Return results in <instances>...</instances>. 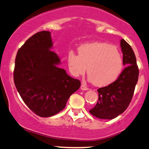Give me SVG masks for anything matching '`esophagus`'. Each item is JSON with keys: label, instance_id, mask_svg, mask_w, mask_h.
<instances>
[{"label": "esophagus", "instance_id": "34e87169", "mask_svg": "<svg viewBox=\"0 0 149 149\" xmlns=\"http://www.w3.org/2000/svg\"><path fill=\"white\" fill-rule=\"evenodd\" d=\"M80 88L82 91H88V90H89V88L86 86V84H83V83L81 84Z\"/></svg>", "mask_w": 149, "mask_h": 149}]
</instances>
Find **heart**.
<instances>
[{"label":"heart","mask_w":149,"mask_h":149,"mask_svg":"<svg viewBox=\"0 0 149 149\" xmlns=\"http://www.w3.org/2000/svg\"><path fill=\"white\" fill-rule=\"evenodd\" d=\"M68 63L75 76L86 71L88 79L97 86L109 85L117 79L123 69V57L120 52L111 44L92 42L81 45L78 54L70 51Z\"/></svg>","instance_id":"heart-1"}]
</instances>
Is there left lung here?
Returning <instances> with one entry per match:
<instances>
[{
    "mask_svg": "<svg viewBox=\"0 0 149 149\" xmlns=\"http://www.w3.org/2000/svg\"><path fill=\"white\" fill-rule=\"evenodd\" d=\"M123 64L126 66L116 81L97 90L98 100L89 111L97 118L112 119L124 112L129 106L136 85L139 70L132 49L124 40L120 41Z\"/></svg>",
    "mask_w": 149,
    "mask_h": 149,
    "instance_id": "8db88e82",
    "label": "left lung"
}]
</instances>
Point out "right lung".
Masks as SVG:
<instances>
[{"label": "right lung", "mask_w": 149, "mask_h": 149, "mask_svg": "<svg viewBox=\"0 0 149 149\" xmlns=\"http://www.w3.org/2000/svg\"><path fill=\"white\" fill-rule=\"evenodd\" d=\"M53 47L50 32L30 37L17 53L14 83L25 104L42 117L53 116L65 107L70 96L81 83L59 68L58 56Z\"/></svg>", "instance_id": "1"}]
</instances>
